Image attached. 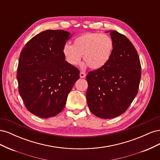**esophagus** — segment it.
<instances>
[{
	"mask_svg": "<svg viewBox=\"0 0 160 160\" xmlns=\"http://www.w3.org/2000/svg\"><path fill=\"white\" fill-rule=\"evenodd\" d=\"M86 77V73L85 72H80V77L81 78H85Z\"/></svg>",
	"mask_w": 160,
	"mask_h": 160,
	"instance_id": "34e87169",
	"label": "esophagus"
}]
</instances>
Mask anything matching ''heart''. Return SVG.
<instances>
[{
    "instance_id": "b5f03b06",
    "label": "heart",
    "mask_w": 160,
    "mask_h": 160,
    "mask_svg": "<svg viewBox=\"0 0 160 160\" xmlns=\"http://www.w3.org/2000/svg\"><path fill=\"white\" fill-rule=\"evenodd\" d=\"M113 47V41L108 35L87 32L75 38L72 46L65 45L62 52L71 65H78L83 55V60L91 69H98L109 61Z\"/></svg>"
}]
</instances>
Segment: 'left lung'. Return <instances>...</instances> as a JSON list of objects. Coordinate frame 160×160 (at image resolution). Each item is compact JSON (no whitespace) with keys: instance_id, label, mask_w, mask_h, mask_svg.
Returning a JSON list of instances; mask_svg holds the SVG:
<instances>
[{"instance_id":"8db88e82","label":"left lung","mask_w":160,"mask_h":160,"mask_svg":"<svg viewBox=\"0 0 160 160\" xmlns=\"http://www.w3.org/2000/svg\"><path fill=\"white\" fill-rule=\"evenodd\" d=\"M113 51L105 65L88 72L86 98L91 112L103 119L123 113L137 95L142 75L139 55L128 38L111 31Z\"/></svg>"}]
</instances>
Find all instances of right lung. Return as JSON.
I'll list each match as a JSON object with an SVG mask.
<instances>
[{"instance_id":"right-lung-1","label":"right lung","mask_w":160,"mask_h":160,"mask_svg":"<svg viewBox=\"0 0 160 160\" xmlns=\"http://www.w3.org/2000/svg\"><path fill=\"white\" fill-rule=\"evenodd\" d=\"M71 33L47 30L32 37L18 60V92L27 110L38 117H54L64 109L79 70L65 61L62 49Z\"/></svg>"}]
</instances>
